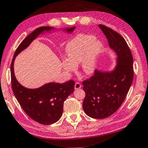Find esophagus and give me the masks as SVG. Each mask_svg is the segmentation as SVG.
Masks as SVG:
<instances>
[{"mask_svg":"<svg viewBox=\"0 0 148 148\" xmlns=\"http://www.w3.org/2000/svg\"><path fill=\"white\" fill-rule=\"evenodd\" d=\"M81 87V85L79 83H76L75 84V89H79Z\"/></svg>","mask_w":148,"mask_h":148,"instance_id":"obj_1","label":"esophagus"}]
</instances>
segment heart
<instances>
[{"label": "heart", "instance_id": "b5f03b06", "mask_svg": "<svg viewBox=\"0 0 148 148\" xmlns=\"http://www.w3.org/2000/svg\"><path fill=\"white\" fill-rule=\"evenodd\" d=\"M103 50V45L92 35L80 34L68 42L65 47L63 69L67 73L75 71L81 63V72L91 75L96 69L98 60Z\"/></svg>", "mask_w": 148, "mask_h": 148}]
</instances>
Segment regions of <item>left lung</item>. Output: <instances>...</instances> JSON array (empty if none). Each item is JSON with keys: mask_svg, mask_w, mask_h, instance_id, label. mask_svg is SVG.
<instances>
[{"mask_svg": "<svg viewBox=\"0 0 148 148\" xmlns=\"http://www.w3.org/2000/svg\"><path fill=\"white\" fill-rule=\"evenodd\" d=\"M116 56V65L110 71L96 70L94 76L83 82L86 96L83 110L88 116L103 119L120 108L126 98L134 78L133 58L126 41L119 33L99 25Z\"/></svg>", "mask_w": 148, "mask_h": 148, "instance_id": "1", "label": "left lung"}]
</instances>
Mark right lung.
Masks as SVG:
<instances>
[{"label": "right lung", "mask_w": 148, "mask_h": 148, "mask_svg": "<svg viewBox=\"0 0 148 148\" xmlns=\"http://www.w3.org/2000/svg\"><path fill=\"white\" fill-rule=\"evenodd\" d=\"M75 27L63 28L71 34ZM53 27L43 26L36 29L22 41L14 55L10 66L11 82L14 94L24 111L29 117L38 123L48 125L58 122L62 116L63 103L74 91L75 82L69 81L62 84L51 82L36 88H28L22 85L15 77L14 64L19 53L26 49L34 40L45 32L55 30Z\"/></svg>", "instance_id": "1"}]
</instances>
